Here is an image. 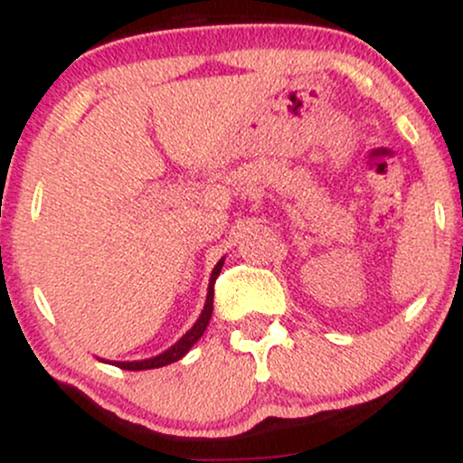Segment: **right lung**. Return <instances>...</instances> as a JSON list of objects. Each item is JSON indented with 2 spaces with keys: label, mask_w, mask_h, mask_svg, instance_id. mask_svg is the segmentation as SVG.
<instances>
[{
  "label": "right lung",
  "mask_w": 463,
  "mask_h": 463,
  "mask_svg": "<svg viewBox=\"0 0 463 463\" xmlns=\"http://www.w3.org/2000/svg\"><path fill=\"white\" fill-rule=\"evenodd\" d=\"M222 265H224V259H222V261L215 265L213 274H211L209 296H206L204 311H202L198 322L194 324V328H191V331H187V335H183V337H180L172 348L165 350V353L158 354V357L143 359V361H115L113 365H117V368H121V370H152V368H163V365H169V364H174V361L183 359L184 354L189 353V348L194 346V344L202 337V333L206 331V326H209L211 313H213V285H215V279L222 272Z\"/></svg>",
  "instance_id": "add662e5"
}]
</instances>
